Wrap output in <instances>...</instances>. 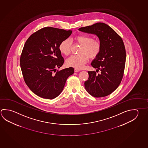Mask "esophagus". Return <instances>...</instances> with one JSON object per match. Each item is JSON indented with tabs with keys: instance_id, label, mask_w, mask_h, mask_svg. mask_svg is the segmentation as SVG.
I'll return each instance as SVG.
<instances>
[{
	"instance_id": "34e87169",
	"label": "esophagus",
	"mask_w": 148,
	"mask_h": 148,
	"mask_svg": "<svg viewBox=\"0 0 148 148\" xmlns=\"http://www.w3.org/2000/svg\"><path fill=\"white\" fill-rule=\"evenodd\" d=\"M74 71H75V72H79L80 71V70H79V69H76L75 68V69H74Z\"/></svg>"
}]
</instances>
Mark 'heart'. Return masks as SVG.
<instances>
[{
    "label": "heart",
    "instance_id": "b5f03b06",
    "mask_svg": "<svg viewBox=\"0 0 148 148\" xmlns=\"http://www.w3.org/2000/svg\"><path fill=\"white\" fill-rule=\"evenodd\" d=\"M76 43L82 46L79 50V54L73 55L69 58L66 63L69 66L76 69H81L88 62V59H95L98 56L102 49L101 42L98 40H93V37L86 35H79L74 38ZM72 41L70 38H65L61 42L59 49L63 55L68 56L70 53Z\"/></svg>",
    "mask_w": 148,
    "mask_h": 148
}]
</instances>
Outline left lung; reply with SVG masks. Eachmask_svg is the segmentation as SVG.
<instances>
[{"instance_id":"left-lung-1","label":"left lung","mask_w":148,"mask_h":148,"mask_svg":"<svg viewBox=\"0 0 148 148\" xmlns=\"http://www.w3.org/2000/svg\"><path fill=\"white\" fill-rule=\"evenodd\" d=\"M78 30L95 34L102 45L100 53L91 63L101 73L97 74L95 71H88V80L84 83L86 90L96 98L108 96L119 87L124 75L126 50L123 41L114 30L104 23L99 22Z\"/></svg>"}]
</instances>
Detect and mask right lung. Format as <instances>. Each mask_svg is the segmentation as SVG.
Listing matches in <instances>:
<instances>
[{
	"label": "right lung",
	"mask_w": 148,
	"mask_h": 148,
	"mask_svg": "<svg viewBox=\"0 0 148 148\" xmlns=\"http://www.w3.org/2000/svg\"><path fill=\"white\" fill-rule=\"evenodd\" d=\"M71 30L46 27L29 37L20 57V66L24 80L35 95L53 99L62 91L68 77L74 68L57 71L64 63L59 49L60 42L68 38Z\"/></svg>",
	"instance_id": "add662e5"
}]
</instances>
